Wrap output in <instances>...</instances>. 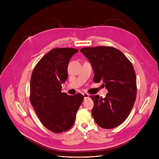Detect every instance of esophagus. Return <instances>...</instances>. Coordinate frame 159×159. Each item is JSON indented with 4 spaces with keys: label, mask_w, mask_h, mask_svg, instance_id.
I'll return each mask as SVG.
<instances>
[{
    "label": "esophagus",
    "mask_w": 159,
    "mask_h": 159,
    "mask_svg": "<svg viewBox=\"0 0 159 159\" xmlns=\"http://www.w3.org/2000/svg\"><path fill=\"white\" fill-rule=\"evenodd\" d=\"M83 95H84V99H89L90 97V95L87 93H83Z\"/></svg>",
    "instance_id": "34e87169"
}]
</instances>
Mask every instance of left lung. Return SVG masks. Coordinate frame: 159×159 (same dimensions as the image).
Masks as SVG:
<instances>
[{"label":"left lung","mask_w":159,"mask_h":159,"mask_svg":"<svg viewBox=\"0 0 159 159\" xmlns=\"http://www.w3.org/2000/svg\"><path fill=\"white\" fill-rule=\"evenodd\" d=\"M80 52L92 66L94 82H103L109 92L105 98L91 96L94 103L91 113L95 121L104 129L116 127L125 121L136 99L133 66L121 51L113 47L83 48Z\"/></svg>","instance_id":"8db88e82"}]
</instances>
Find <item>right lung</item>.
<instances>
[{
    "instance_id": "add662e5",
    "label": "right lung",
    "mask_w": 159,
    "mask_h": 159,
    "mask_svg": "<svg viewBox=\"0 0 159 159\" xmlns=\"http://www.w3.org/2000/svg\"><path fill=\"white\" fill-rule=\"evenodd\" d=\"M78 52L66 48L52 49L32 71L31 104L43 125L54 133L66 131L74 125L76 113L84 99L80 93L68 95L61 92V84L68 79L70 60Z\"/></svg>"
}]
</instances>
